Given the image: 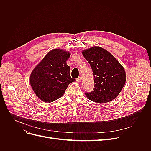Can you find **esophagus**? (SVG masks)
I'll return each instance as SVG.
<instances>
[{
  "label": "esophagus",
  "mask_w": 151,
  "mask_h": 151,
  "mask_svg": "<svg viewBox=\"0 0 151 151\" xmlns=\"http://www.w3.org/2000/svg\"><path fill=\"white\" fill-rule=\"evenodd\" d=\"M76 81L77 82V83H80L81 82V77H78V78H77V79H76Z\"/></svg>",
  "instance_id": "esophagus-1"
}]
</instances>
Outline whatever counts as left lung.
Returning a JSON list of instances; mask_svg holds the SVG:
<instances>
[{
    "label": "left lung",
    "instance_id": "8db88e82",
    "mask_svg": "<svg viewBox=\"0 0 151 151\" xmlns=\"http://www.w3.org/2000/svg\"><path fill=\"white\" fill-rule=\"evenodd\" d=\"M94 75V88L86 96L96 103H108L120 94L126 81L124 68L107 50L93 47L82 52Z\"/></svg>",
    "mask_w": 151,
    "mask_h": 151
}]
</instances>
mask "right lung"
<instances>
[{
    "label": "right lung",
    "instance_id": "right-lung-1",
    "mask_svg": "<svg viewBox=\"0 0 151 151\" xmlns=\"http://www.w3.org/2000/svg\"><path fill=\"white\" fill-rule=\"evenodd\" d=\"M69 52L62 49L49 52L32 71L30 84L34 93L42 101L51 103L62 97L68 84L76 81L70 77V67L67 64Z\"/></svg>",
    "mask_w": 151,
    "mask_h": 151
}]
</instances>
